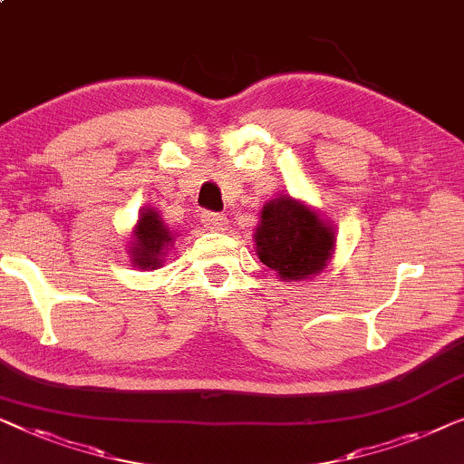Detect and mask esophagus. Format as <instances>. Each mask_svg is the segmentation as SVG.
<instances>
[{"instance_id":"obj_1","label":"esophagus","mask_w":464,"mask_h":464,"mask_svg":"<svg viewBox=\"0 0 464 464\" xmlns=\"http://www.w3.org/2000/svg\"><path fill=\"white\" fill-rule=\"evenodd\" d=\"M201 220H204V225L210 227V229H225L227 227V217L225 214H218V212H204L201 214Z\"/></svg>"}]
</instances>
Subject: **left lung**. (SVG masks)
<instances>
[{
	"instance_id": "obj_1",
	"label": "left lung",
	"mask_w": 464,
	"mask_h": 464,
	"mask_svg": "<svg viewBox=\"0 0 464 464\" xmlns=\"http://www.w3.org/2000/svg\"><path fill=\"white\" fill-rule=\"evenodd\" d=\"M256 254L282 279H304L319 273L330 260L334 231L292 198H279L263 208L254 235Z\"/></svg>"
}]
</instances>
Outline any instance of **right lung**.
Masks as SVG:
<instances>
[{
	"label": "right lung",
	"mask_w": 464,
	"mask_h": 464,
	"mask_svg": "<svg viewBox=\"0 0 464 464\" xmlns=\"http://www.w3.org/2000/svg\"><path fill=\"white\" fill-rule=\"evenodd\" d=\"M134 235V265L139 269H158L161 258L166 256V246L172 241V233L168 231L164 220L155 210H145L140 214Z\"/></svg>",
	"instance_id": "add662e5"
}]
</instances>
